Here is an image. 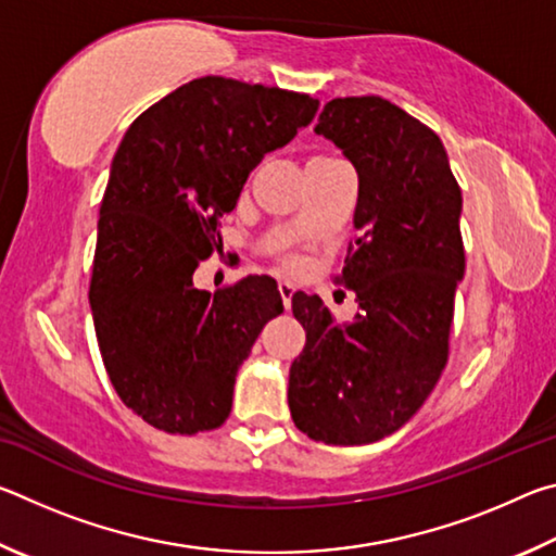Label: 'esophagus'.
Wrapping results in <instances>:
<instances>
[{
    "mask_svg": "<svg viewBox=\"0 0 556 556\" xmlns=\"http://www.w3.org/2000/svg\"><path fill=\"white\" fill-rule=\"evenodd\" d=\"M279 294H281V301H285V308H289L291 296H294V285H291V281H279Z\"/></svg>",
    "mask_w": 556,
    "mask_h": 556,
    "instance_id": "esophagus-1",
    "label": "esophagus"
}]
</instances>
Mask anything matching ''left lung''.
I'll return each mask as SVG.
<instances>
[{
  "label": "left lung",
  "mask_w": 556,
  "mask_h": 556,
  "mask_svg": "<svg viewBox=\"0 0 556 556\" xmlns=\"http://www.w3.org/2000/svg\"><path fill=\"white\" fill-rule=\"evenodd\" d=\"M314 131L357 172L355 240L338 281L361 312L336 324L318 296H291L306 345L289 368V409L324 444H372L407 425L446 365L464 199L441 139L390 100L336 98Z\"/></svg>",
  "instance_id": "1"
}]
</instances>
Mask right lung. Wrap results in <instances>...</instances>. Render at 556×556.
<instances>
[{
	"label": "right lung",
	"instance_id": "add662e5",
	"mask_svg": "<svg viewBox=\"0 0 556 556\" xmlns=\"http://www.w3.org/2000/svg\"><path fill=\"white\" fill-rule=\"evenodd\" d=\"M318 100L205 75L142 112L100 203L90 312L119 400L168 434L218 429L235 375L269 318L277 281L193 287L252 168L312 125Z\"/></svg>",
	"mask_w": 556,
	"mask_h": 556
}]
</instances>
